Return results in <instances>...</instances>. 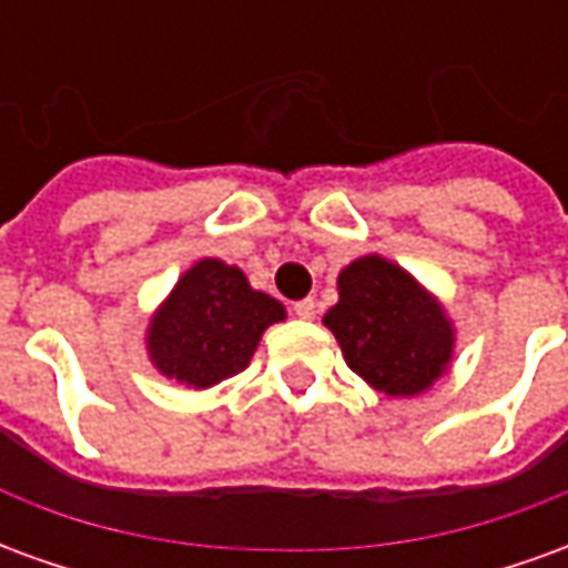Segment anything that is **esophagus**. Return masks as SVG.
I'll list each match as a JSON object with an SVG mask.
<instances>
[{
	"label": "esophagus",
	"instance_id": "esophagus-1",
	"mask_svg": "<svg viewBox=\"0 0 568 568\" xmlns=\"http://www.w3.org/2000/svg\"><path fill=\"white\" fill-rule=\"evenodd\" d=\"M295 316L297 320H316V304H313V297H304V301H297L295 304Z\"/></svg>",
	"mask_w": 568,
	"mask_h": 568
}]
</instances>
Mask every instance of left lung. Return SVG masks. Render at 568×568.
Wrapping results in <instances>:
<instances>
[{
	"mask_svg": "<svg viewBox=\"0 0 568 568\" xmlns=\"http://www.w3.org/2000/svg\"><path fill=\"white\" fill-rule=\"evenodd\" d=\"M346 365L393 398L428 393L450 371L456 325L435 292L377 252L337 273V304L325 316Z\"/></svg>",
	"mask_w": 568,
	"mask_h": 568,
	"instance_id": "1",
	"label": "left lung"
}]
</instances>
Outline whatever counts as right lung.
<instances>
[{
    "mask_svg": "<svg viewBox=\"0 0 568 568\" xmlns=\"http://www.w3.org/2000/svg\"><path fill=\"white\" fill-rule=\"evenodd\" d=\"M283 320V304L236 264L200 258L149 316L145 356L161 377L200 393L248 368L261 334Z\"/></svg>",
    "mask_w": 568,
    "mask_h": 568,
    "instance_id": "1",
    "label": "right lung"
}]
</instances>
